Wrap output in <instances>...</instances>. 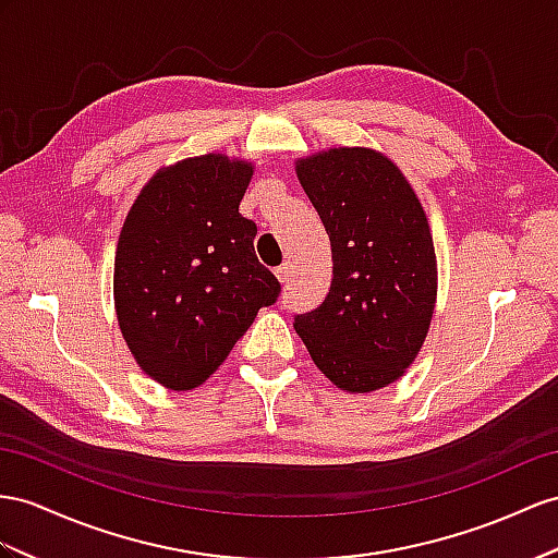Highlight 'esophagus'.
<instances>
[{
	"label": "esophagus",
	"instance_id": "1",
	"mask_svg": "<svg viewBox=\"0 0 558 558\" xmlns=\"http://www.w3.org/2000/svg\"><path fill=\"white\" fill-rule=\"evenodd\" d=\"M276 278H278L282 284H288V282H290V264L278 266V268H276Z\"/></svg>",
	"mask_w": 558,
	"mask_h": 558
}]
</instances>
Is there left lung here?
<instances>
[{
  "label": "left lung",
  "mask_w": 558,
  "mask_h": 558,
  "mask_svg": "<svg viewBox=\"0 0 558 558\" xmlns=\"http://www.w3.org/2000/svg\"><path fill=\"white\" fill-rule=\"evenodd\" d=\"M330 235L325 302L294 318L313 363L337 389L389 387L415 363L432 327L438 264L417 193L391 157L339 146L294 160Z\"/></svg>",
  "instance_id": "left-lung-1"
}]
</instances>
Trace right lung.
<instances>
[{
	"mask_svg": "<svg viewBox=\"0 0 558 558\" xmlns=\"http://www.w3.org/2000/svg\"><path fill=\"white\" fill-rule=\"evenodd\" d=\"M254 165L223 153L157 169L126 214L112 296L134 361L171 391L205 384L280 282L240 214Z\"/></svg>",
	"mask_w": 558,
	"mask_h": 558,
	"instance_id": "1",
	"label": "right lung"
}]
</instances>
